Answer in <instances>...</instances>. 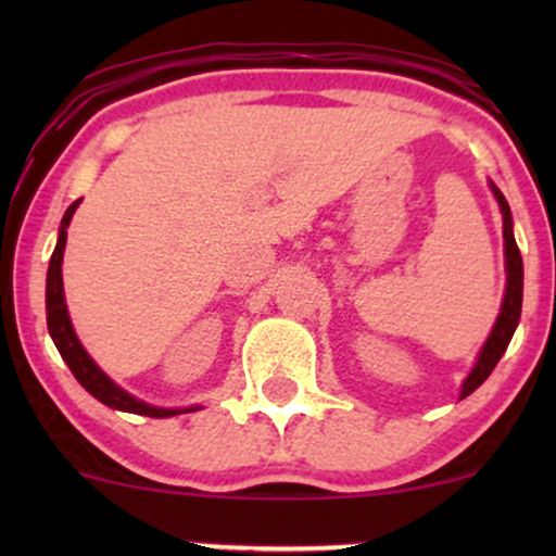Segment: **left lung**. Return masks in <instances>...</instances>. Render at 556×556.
<instances>
[{
    "instance_id": "1",
    "label": "left lung",
    "mask_w": 556,
    "mask_h": 556,
    "mask_svg": "<svg viewBox=\"0 0 556 556\" xmlns=\"http://www.w3.org/2000/svg\"><path fill=\"white\" fill-rule=\"evenodd\" d=\"M491 193H494L496 203H500L502 212V238H504V271H507V285H504V298H502V308L500 316H496L494 329H491L489 340L483 342L481 353H478L476 366L470 368V374L465 376L460 397H468L473 394L483 381L489 379V374L494 371V366L500 363V358L507 350L509 340H513L515 329L520 324V308H522V258L518 251V242H515L513 235V212H509L507 198L502 195V190L496 188L494 182L489 180Z\"/></svg>"
}]
</instances>
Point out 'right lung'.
I'll return each mask as SVG.
<instances>
[{
  "label": "right lung",
  "instance_id": "right-lung-1",
  "mask_svg": "<svg viewBox=\"0 0 556 556\" xmlns=\"http://www.w3.org/2000/svg\"><path fill=\"white\" fill-rule=\"evenodd\" d=\"M78 203L80 201L70 203L65 216H62L60 238H56V248L52 253V261H49V271H47V327L56 344V350H60L62 361L67 363L70 371H73L75 379L80 381V387L86 389L88 394H93L99 402H104L106 407H112V410L136 413V416H149V418H172V416H180V413L201 410V405L156 407V405H149V402L132 397L130 392H125L123 387L114 384L110 376L96 366V361L80 344L78 334H75L73 329V321H70L67 303H65V285H62V256H65V245H67V227H70V219H73L75 208H78Z\"/></svg>",
  "mask_w": 556,
  "mask_h": 556
}]
</instances>
